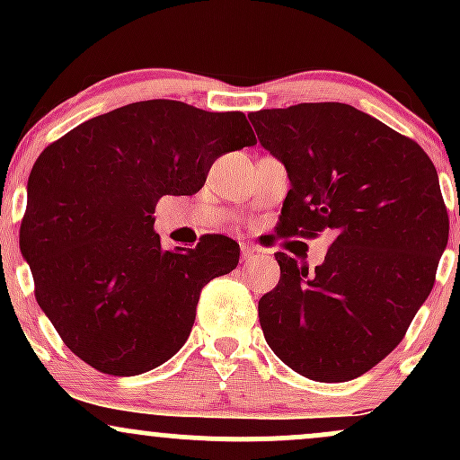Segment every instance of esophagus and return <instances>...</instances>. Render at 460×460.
Instances as JSON below:
<instances>
[{"instance_id": "esophagus-1", "label": "esophagus", "mask_w": 460, "mask_h": 460, "mask_svg": "<svg viewBox=\"0 0 460 460\" xmlns=\"http://www.w3.org/2000/svg\"><path fill=\"white\" fill-rule=\"evenodd\" d=\"M252 257H255V251H252L251 246L242 244V263H248L252 260Z\"/></svg>"}]
</instances>
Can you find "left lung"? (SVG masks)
<instances>
[{"label":"left lung","mask_w":460,"mask_h":460,"mask_svg":"<svg viewBox=\"0 0 460 460\" xmlns=\"http://www.w3.org/2000/svg\"><path fill=\"white\" fill-rule=\"evenodd\" d=\"M248 119L292 183L279 237L331 235L314 272L274 255L281 279L260 300L263 337L311 381H352L402 341L435 285L450 234L435 164L415 140L348 103Z\"/></svg>","instance_id":"obj_1"}]
</instances>
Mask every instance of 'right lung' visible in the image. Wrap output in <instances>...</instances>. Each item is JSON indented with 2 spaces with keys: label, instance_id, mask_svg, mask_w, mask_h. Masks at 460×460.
Instances as JSON below:
<instances>
[{
  "label": "right lung",
  "instance_id": "right-lung-1",
  "mask_svg": "<svg viewBox=\"0 0 460 460\" xmlns=\"http://www.w3.org/2000/svg\"><path fill=\"white\" fill-rule=\"evenodd\" d=\"M255 142L242 112L151 99L94 116L40 153L19 246L68 350L103 374L136 376L186 344L200 289L234 270L240 244L208 234L164 251L155 205L199 192L223 153Z\"/></svg>",
  "mask_w": 460,
  "mask_h": 460
}]
</instances>
